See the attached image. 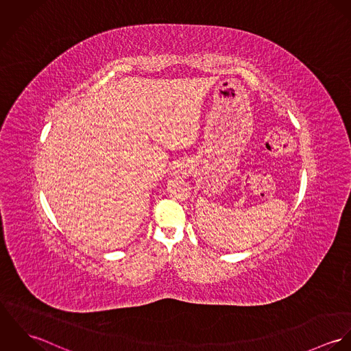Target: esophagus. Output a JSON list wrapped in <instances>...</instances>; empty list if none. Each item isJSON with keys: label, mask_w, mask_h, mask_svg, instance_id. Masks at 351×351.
I'll list each match as a JSON object with an SVG mask.
<instances>
[{"label": "esophagus", "mask_w": 351, "mask_h": 351, "mask_svg": "<svg viewBox=\"0 0 351 351\" xmlns=\"http://www.w3.org/2000/svg\"><path fill=\"white\" fill-rule=\"evenodd\" d=\"M186 171H188V165L184 162H180L173 167V176H181V174H185Z\"/></svg>", "instance_id": "1"}]
</instances>
